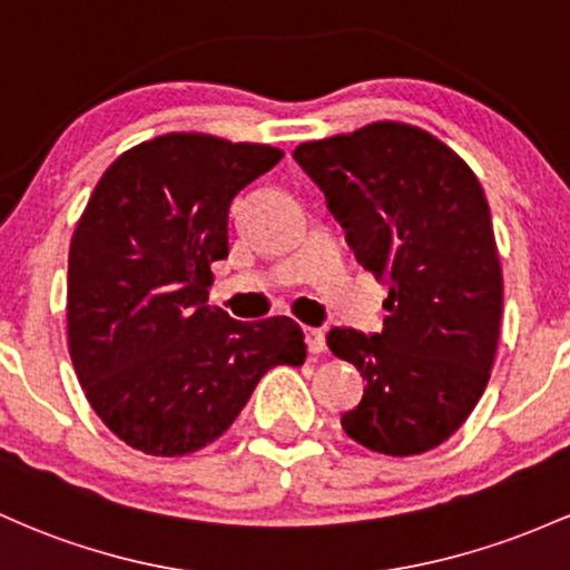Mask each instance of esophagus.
<instances>
[{
	"instance_id": "1",
	"label": "esophagus",
	"mask_w": 570,
	"mask_h": 570,
	"mask_svg": "<svg viewBox=\"0 0 570 570\" xmlns=\"http://www.w3.org/2000/svg\"><path fill=\"white\" fill-rule=\"evenodd\" d=\"M305 343H308L311 354H322L327 348V337H324V330L305 327Z\"/></svg>"
}]
</instances>
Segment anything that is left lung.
<instances>
[{"label":"left lung","mask_w":570,"mask_h":570,"mask_svg":"<svg viewBox=\"0 0 570 570\" xmlns=\"http://www.w3.org/2000/svg\"><path fill=\"white\" fill-rule=\"evenodd\" d=\"M295 159L356 259L390 284L379 335H327L367 381L343 430L379 454L430 452L476 409L498 352L503 271L484 189L460 154L403 121L299 142Z\"/></svg>","instance_id":"1"}]
</instances>
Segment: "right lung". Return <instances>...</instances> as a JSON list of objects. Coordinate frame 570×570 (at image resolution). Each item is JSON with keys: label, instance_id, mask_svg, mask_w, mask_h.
Instances as JSON below:
<instances>
[{"label": "right lung", "instance_id": "1", "mask_svg": "<svg viewBox=\"0 0 570 570\" xmlns=\"http://www.w3.org/2000/svg\"><path fill=\"white\" fill-rule=\"evenodd\" d=\"M281 156L265 142L159 135L112 161L78 218L67 346L91 409L137 452L208 446L271 367L305 362L295 318L235 322L208 305L229 203Z\"/></svg>", "mask_w": 570, "mask_h": 570}]
</instances>
